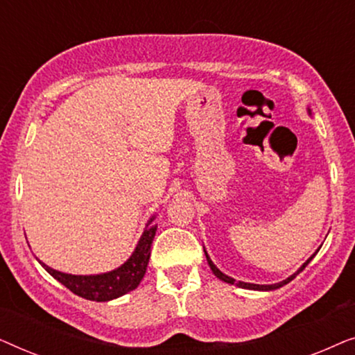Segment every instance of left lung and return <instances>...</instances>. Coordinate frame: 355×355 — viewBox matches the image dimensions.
<instances>
[{"mask_svg":"<svg viewBox=\"0 0 355 355\" xmlns=\"http://www.w3.org/2000/svg\"><path fill=\"white\" fill-rule=\"evenodd\" d=\"M205 257H207V261H208V265H210V268H211V271H213V273H215V276H216V278H220V279H223V281H225V283H230V284H236V286H239V288H244V289H254V291H273V289H278V288H281V286L288 284V283H289V281H293V279L295 278V276H297V275L300 273V271H302V270L305 268V266H307V265H309V261L313 259V257H315V254H313L312 257H310V259H309L307 261H305V263H304L302 266H300V268L297 270V273H294L293 276H289V278H288V279L281 281V283H276V284H250V283H242V281H239V283H236V279H232V278H231V276H227V275H225V273H221V271L216 268V266H215V263H213V261L210 260V257H208V254H207V252H205Z\"/></svg>","mask_w":355,"mask_h":355,"instance_id":"1","label":"left lung"}]
</instances>
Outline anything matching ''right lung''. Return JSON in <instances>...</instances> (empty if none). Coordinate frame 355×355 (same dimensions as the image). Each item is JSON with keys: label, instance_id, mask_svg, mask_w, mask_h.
<instances>
[{"label": "right lung", "instance_id": "1", "mask_svg": "<svg viewBox=\"0 0 355 355\" xmlns=\"http://www.w3.org/2000/svg\"><path fill=\"white\" fill-rule=\"evenodd\" d=\"M152 220H150V223H152ZM155 232H157V225H148L147 230L144 231L142 237H140L134 254L130 255V259L124 265H121L118 270L110 271V273L90 276L66 275L50 268V266L42 263V261L40 263L53 278L60 281L61 284H64L71 293H74L76 295L87 300L106 302V300L128 294L129 291L137 288L140 281H142L145 271H147L150 247H152Z\"/></svg>", "mask_w": 355, "mask_h": 355}]
</instances>
